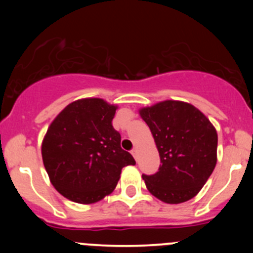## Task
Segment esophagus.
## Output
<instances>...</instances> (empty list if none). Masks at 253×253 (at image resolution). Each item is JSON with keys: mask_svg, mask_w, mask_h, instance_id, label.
<instances>
[{"mask_svg": "<svg viewBox=\"0 0 253 253\" xmlns=\"http://www.w3.org/2000/svg\"><path fill=\"white\" fill-rule=\"evenodd\" d=\"M131 153H132V155H133L134 159H137V157H138V149H137V148H133Z\"/></svg>", "mask_w": 253, "mask_h": 253, "instance_id": "34e87169", "label": "esophagus"}]
</instances>
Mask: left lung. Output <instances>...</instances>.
<instances>
[{"label":"left lung","instance_id":"1","mask_svg":"<svg viewBox=\"0 0 253 253\" xmlns=\"http://www.w3.org/2000/svg\"><path fill=\"white\" fill-rule=\"evenodd\" d=\"M139 115L149 126L160 155L155 174L142 175L148 191L169 205L186 202L205 186L216 164L218 134L188 103L165 100Z\"/></svg>","mask_w":253,"mask_h":253}]
</instances>
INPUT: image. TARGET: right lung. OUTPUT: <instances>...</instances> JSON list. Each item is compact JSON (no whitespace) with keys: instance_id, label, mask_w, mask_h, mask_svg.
<instances>
[{"instance_id":"obj_1","label":"right lung","mask_w":253,"mask_h":253,"mask_svg":"<svg viewBox=\"0 0 253 253\" xmlns=\"http://www.w3.org/2000/svg\"><path fill=\"white\" fill-rule=\"evenodd\" d=\"M116 109L103 99H79L48 126L42 162L53 187L67 200L99 202L115 190L122 168L136 164L112 127Z\"/></svg>"}]
</instances>
